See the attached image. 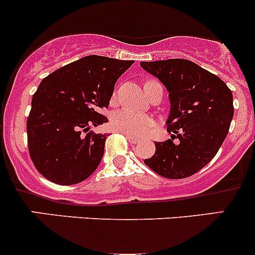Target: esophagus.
<instances>
[{
  "instance_id": "esophagus-1",
  "label": "esophagus",
  "mask_w": 255,
  "mask_h": 255,
  "mask_svg": "<svg viewBox=\"0 0 255 255\" xmlns=\"http://www.w3.org/2000/svg\"><path fill=\"white\" fill-rule=\"evenodd\" d=\"M125 135H126V137H127L128 142H129L130 144H135V143H139V142H140V139H139V138H137V137H133V135H130V134H127V133H125Z\"/></svg>"
}]
</instances>
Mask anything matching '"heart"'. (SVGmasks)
Returning a JSON list of instances; mask_svg holds the SVG:
<instances>
[{
	"label": "heart",
	"instance_id": "b5f03b06",
	"mask_svg": "<svg viewBox=\"0 0 255 255\" xmlns=\"http://www.w3.org/2000/svg\"><path fill=\"white\" fill-rule=\"evenodd\" d=\"M116 94H113L115 99ZM112 125L116 129L122 130L130 135H143L150 132L154 128V121L149 116L132 111V110H121L113 115Z\"/></svg>",
	"mask_w": 255,
	"mask_h": 255
}]
</instances>
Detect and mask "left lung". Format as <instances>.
<instances>
[{
    "instance_id": "left-lung-1",
    "label": "left lung",
    "mask_w": 255,
    "mask_h": 255,
    "mask_svg": "<svg viewBox=\"0 0 255 255\" xmlns=\"http://www.w3.org/2000/svg\"><path fill=\"white\" fill-rule=\"evenodd\" d=\"M140 66L168 90L166 125L173 133L170 139L155 143V153L144 163L168 179L194 175L227 137L235 112L232 91L215 74L186 59L140 61Z\"/></svg>"
}]
</instances>
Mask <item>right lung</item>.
Listing matches in <instances>:
<instances>
[{
  "mask_svg": "<svg viewBox=\"0 0 255 255\" xmlns=\"http://www.w3.org/2000/svg\"><path fill=\"white\" fill-rule=\"evenodd\" d=\"M134 60L89 55L42 80L27 120L28 149L45 179L74 185L101 163L106 134L90 132L109 122L106 110L117 79Z\"/></svg>",
  "mask_w": 255,
  "mask_h": 255,
  "instance_id": "obj_1",
  "label": "right lung"
}]
</instances>
